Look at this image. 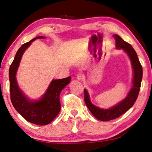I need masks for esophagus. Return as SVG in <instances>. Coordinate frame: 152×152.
Here are the masks:
<instances>
[{"label": "esophagus", "mask_w": 152, "mask_h": 152, "mask_svg": "<svg viewBox=\"0 0 152 152\" xmlns=\"http://www.w3.org/2000/svg\"><path fill=\"white\" fill-rule=\"evenodd\" d=\"M83 78H84L83 75L82 74H81V73H78L77 75V79L79 80V81H82V80L83 79Z\"/></svg>", "instance_id": "obj_1"}]
</instances>
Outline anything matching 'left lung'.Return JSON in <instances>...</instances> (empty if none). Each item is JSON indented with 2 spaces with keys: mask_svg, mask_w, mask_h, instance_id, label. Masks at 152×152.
Listing matches in <instances>:
<instances>
[{
  "mask_svg": "<svg viewBox=\"0 0 152 152\" xmlns=\"http://www.w3.org/2000/svg\"><path fill=\"white\" fill-rule=\"evenodd\" d=\"M113 36L115 39L116 48L123 49L130 57L134 70L133 87L126 99L117 105L107 110L101 109L94 106L90 101L87 91L85 89L84 90V100L86 105L93 115L101 121H109L118 118L132 107L138 98L142 79V67L136 51L130 44L123 40L121 36L117 34H114Z\"/></svg>",
  "mask_w": 152,
  "mask_h": 152,
  "instance_id": "8db88e82",
  "label": "left lung"
}]
</instances>
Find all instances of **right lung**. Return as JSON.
<instances>
[{
	"label": "right lung",
	"mask_w": 152,
	"mask_h": 152,
	"mask_svg": "<svg viewBox=\"0 0 152 152\" xmlns=\"http://www.w3.org/2000/svg\"><path fill=\"white\" fill-rule=\"evenodd\" d=\"M44 38L43 36L37 37L23 44L17 51L9 69L10 94L13 107L27 121L39 126L50 124L58 116L61 109L60 93L71 81L70 77L53 80L42 98L34 102L28 101L19 89L16 79V73L22 54L36 38Z\"/></svg>",
	"instance_id": "1"
}]
</instances>
